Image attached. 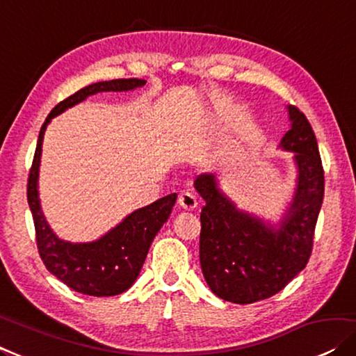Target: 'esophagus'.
Returning a JSON list of instances; mask_svg holds the SVG:
<instances>
[{"label": "esophagus", "instance_id": "1", "mask_svg": "<svg viewBox=\"0 0 356 356\" xmlns=\"http://www.w3.org/2000/svg\"><path fill=\"white\" fill-rule=\"evenodd\" d=\"M178 205L186 212H191V210L197 209V197L191 193H181L178 197Z\"/></svg>", "mask_w": 356, "mask_h": 356}]
</instances>
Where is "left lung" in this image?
Wrapping results in <instances>:
<instances>
[{
    "label": "left lung",
    "mask_w": 356,
    "mask_h": 356,
    "mask_svg": "<svg viewBox=\"0 0 356 356\" xmlns=\"http://www.w3.org/2000/svg\"><path fill=\"white\" fill-rule=\"evenodd\" d=\"M291 130L280 147L293 152L297 188L280 225L242 212L216 177H197L194 188L205 205L200 212L199 259L204 277L223 300L254 303L275 296L307 266L324 197V172L316 136L307 117L289 106Z\"/></svg>",
    "instance_id": "obj_1"
}]
</instances>
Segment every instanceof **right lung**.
<instances>
[{"label":"right lung","instance_id":"add662e5","mask_svg":"<svg viewBox=\"0 0 356 356\" xmlns=\"http://www.w3.org/2000/svg\"><path fill=\"white\" fill-rule=\"evenodd\" d=\"M146 85V80L118 79L97 81L85 86L75 95L60 101L41 127L37 151L30 168L27 184V200L32 210L35 233H37L38 254L46 270L63 281L65 286L80 293L92 297H111L125 292L133 286L140 275L144 260L154 238L168 220L177 194H168L151 205L138 209L125 216L115 228L92 242H69L59 239L49 228L38 197V173L41 144L46 127L51 118L63 114L86 97L102 91H131Z\"/></svg>","mask_w":356,"mask_h":356}]
</instances>
